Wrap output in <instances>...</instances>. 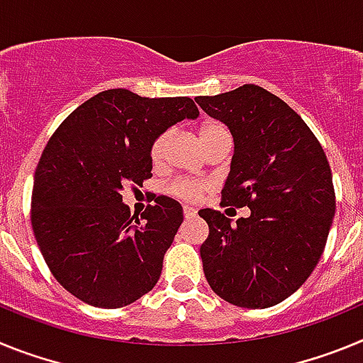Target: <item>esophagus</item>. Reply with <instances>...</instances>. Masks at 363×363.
Listing matches in <instances>:
<instances>
[{
  "label": "esophagus",
  "instance_id": "34e87169",
  "mask_svg": "<svg viewBox=\"0 0 363 363\" xmlns=\"http://www.w3.org/2000/svg\"><path fill=\"white\" fill-rule=\"evenodd\" d=\"M184 216L185 218H194V216H196V209H194V207H189V205H185Z\"/></svg>",
  "mask_w": 363,
  "mask_h": 363
}]
</instances>
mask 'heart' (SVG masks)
<instances>
[{
    "mask_svg": "<svg viewBox=\"0 0 363 363\" xmlns=\"http://www.w3.org/2000/svg\"><path fill=\"white\" fill-rule=\"evenodd\" d=\"M220 130H223V127L218 123L201 125L200 130H198L200 143L207 142L211 136H214V134L220 133ZM169 138H171V130H165V133L160 134V136L152 142V147H150V160H152L154 165L162 163ZM209 189H211V184L209 182H203V179H178V182H172V184L169 185V192H171L172 196L185 201L198 200V198L203 196L205 192L209 191Z\"/></svg>",
    "mask_w": 363,
    "mask_h": 363,
    "instance_id": "b5f03b06",
    "label": "heart"
}]
</instances>
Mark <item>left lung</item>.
Wrapping results in <instances>:
<instances>
[{
	"label": "left lung",
	"mask_w": 363,
	"mask_h": 363,
	"mask_svg": "<svg viewBox=\"0 0 363 363\" xmlns=\"http://www.w3.org/2000/svg\"><path fill=\"white\" fill-rule=\"evenodd\" d=\"M196 104L234 138L221 205L251 209L236 223L220 211L198 213L209 225L200 247L205 278L233 306H277L323 252L336 209L331 167L306 121L262 86L198 96Z\"/></svg>",
	"instance_id": "1"
}]
</instances>
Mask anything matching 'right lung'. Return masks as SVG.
I'll return each mask as SVG.
<instances>
[{
	"label": "right lung",
	"instance_id": "obj_1",
	"mask_svg": "<svg viewBox=\"0 0 363 363\" xmlns=\"http://www.w3.org/2000/svg\"><path fill=\"white\" fill-rule=\"evenodd\" d=\"M198 116L185 96L142 98L108 89L57 127L36 167L30 221L50 272L70 294L118 309L156 285L184 211L158 196L134 220L121 191L152 176L150 147L160 134Z\"/></svg>",
	"mask_w": 363,
	"mask_h": 363
}]
</instances>
